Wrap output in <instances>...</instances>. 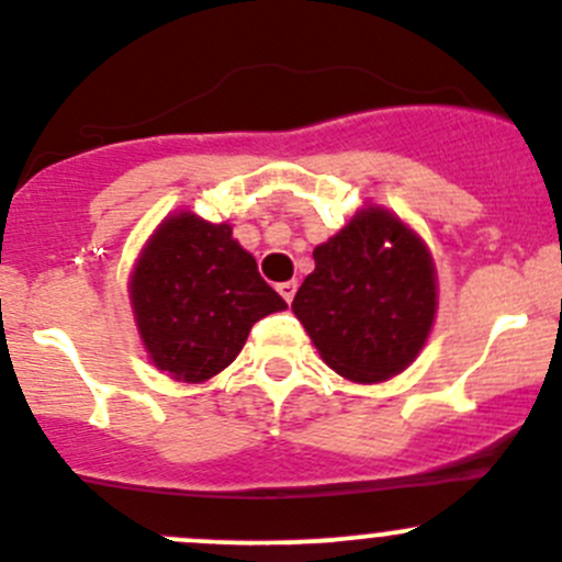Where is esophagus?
<instances>
[{
	"label": "esophagus",
	"instance_id": "obj_1",
	"mask_svg": "<svg viewBox=\"0 0 562 562\" xmlns=\"http://www.w3.org/2000/svg\"><path fill=\"white\" fill-rule=\"evenodd\" d=\"M294 292H297V283H294V281H283V283H279V294H281L283 300H286V303H292Z\"/></svg>",
	"mask_w": 562,
	"mask_h": 562
}]
</instances>
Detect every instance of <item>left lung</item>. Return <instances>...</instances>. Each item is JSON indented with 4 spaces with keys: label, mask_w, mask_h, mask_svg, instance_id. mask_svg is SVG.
Instances as JSON below:
<instances>
[{
    "label": "left lung",
    "mask_w": 562,
    "mask_h": 562,
    "mask_svg": "<svg viewBox=\"0 0 562 562\" xmlns=\"http://www.w3.org/2000/svg\"><path fill=\"white\" fill-rule=\"evenodd\" d=\"M314 262L292 311L322 360L355 382H382L413 363L437 311L420 237L385 210H366L314 248Z\"/></svg>",
    "instance_id": "1"
}]
</instances>
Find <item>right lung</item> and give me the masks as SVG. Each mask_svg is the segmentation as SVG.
I'll list each match as a JSON object with an SVG mask.
<instances>
[{
  "instance_id": "add662e5",
  "label": "right lung",
  "mask_w": 562,
  "mask_h": 562,
  "mask_svg": "<svg viewBox=\"0 0 562 562\" xmlns=\"http://www.w3.org/2000/svg\"><path fill=\"white\" fill-rule=\"evenodd\" d=\"M149 358L175 380L204 382L240 355L254 322L286 303L259 276L232 226L180 213L160 224L131 279Z\"/></svg>"
}]
</instances>
